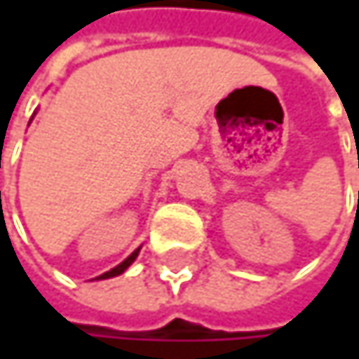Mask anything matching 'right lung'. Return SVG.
Returning a JSON list of instances; mask_svg holds the SVG:
<instances>
[{
  "mask_svg": "<svg viewBox=\"0 0 359 359\" xmlns=\"http://www.w3.org/2000/svg\"><path fill=\"white\" fill-rule=\"evenodd\" d=\"M31 120H33V118H31ZM139 251H141V248H137V250L133 251V253H130V255H128L124 262H120L116 268H111V270H108V272H104V274H102V276H97V278H100V280H104V278H111V276H118V274H122V272H124V270H126V268H128V266H130L135 259H137Z\"/></svg>",
  "mask_w": 359,
  "mask_h": 359,
  "instance_id": "add662e5",
  "label": "right lung"
}]
</instances>
